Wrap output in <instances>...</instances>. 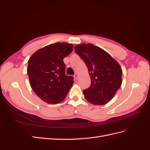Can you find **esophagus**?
Returning <instances> with one entry per match:
<instances>
[{
	"label": "esophagus",
	"instance_id": "34e87169",
	"mask_svg": "<svg viewBox=\"0 0 150 150\" xmlns=\"http://www.w3.org/2000/svg\"><path fill=\"white\" fill-rule=\"evenodd\" d=\"M74 78L76 80H78V79H79V75H78V74H75L74 75Z\"/></svg>",
	"mask_w": 150,
	"mask_h": 150
}]
</instances>
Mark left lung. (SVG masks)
I'll list each match as a JSON object with an SVG mask.
<instances>
[{"instance_id": "obj_1", "label": "left lung", "mask_w": 150, "mask_h": 150, "mask_svg": "<svg viewBox=\"0 0 150 150\" xmlns=\"http://www.w3.org/2000/svg\"><path fill=\"white\" fill-rule=\"evenodd\" d=\"M75 52L87 66L91 80L90 87L83 91L86 100L102 106L110 102L122 84V69L110 54L92 44H81Z\"/></svg>"}]
</instances>
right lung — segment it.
<instances>
[{
    "instance_id": "1",
    "label": "right lung",
    "mask_w": 150,
    "mask_h": 150,
    "mask_svg": "<svg viewBox=\"0 0 150 150\" xmlns=\"http://www.w3.org/2000/svg\"><path fill=\"white\" fill-rule=\"evenodd\" d=\"M72 44L56 42L34 53L28 61V74L32 89L48 104H57L66 98L74 83L65 74L63 59L71 53Z\"/></svg>"
}]
</instances>
